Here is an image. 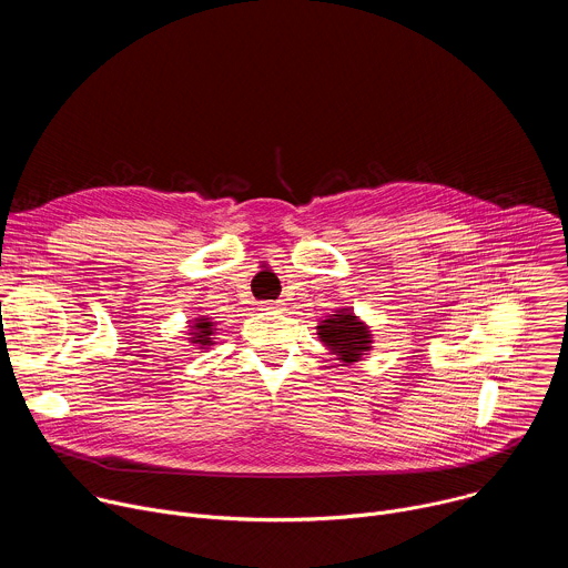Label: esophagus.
<instances>
[{
  "label": "esophagus",
  "mask_w": 568,
  "mask_h": 568,
  "mask_svg": "<svg viewBox=\"0 0 568 568\" xmlns=\"http://www.w3.org/2000/svg\"><path fill=\"white\" fill-rule=\"evenodd\" d=\"M283 307V301H265L263 303V310H281Z\"/></svg>",
  "instance_id": "obj_1"
}]
</instances>
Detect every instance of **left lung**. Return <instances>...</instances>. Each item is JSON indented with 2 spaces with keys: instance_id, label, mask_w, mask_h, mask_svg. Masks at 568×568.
<instances>
[{
  "instance_id": "left-lung-1",
  "label": "left lung",
  "mask_w": 568,
  "mask_h": 568,
  "mask_svg": "<svg viewBox=\"0 0 568 568\" xmlns=\"http://www.w3.org/2000/svg\"><path fill=\"white\" fill-rule=\"evenodd\" d=\"M316 335L323 346L337 355L342 366L359 362L373 348L371 328L351 307H339L335 310V314H328L326 318L318 321Z\"/></svg>"
}]
</instances>
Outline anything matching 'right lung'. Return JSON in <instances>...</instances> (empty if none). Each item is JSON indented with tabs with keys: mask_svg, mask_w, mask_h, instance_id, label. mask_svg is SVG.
Segmentation results:
<instances>
[{
	"mask_svg": "<svg viewBox=\"0 0 568 568\" xmlns=\"http://www.w3.org/2000/svg\"><path fill=\"white\" fill-rule=\"evenodd\" d=\"M215 323L209 316H197L189 326V342L197 346V351H209L215 344Z\"/></svg>",
	"mask_w": 568,
	"mask_h": 568,
	"instance_id": "add662e5",
	"label": "right lung"
}]
</instances>
